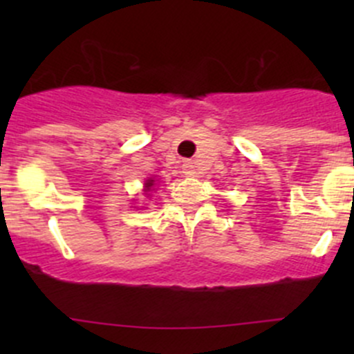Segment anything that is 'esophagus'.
Wrapping results in <instances>:
<instances>
[{"mask_svg":"<svg viewBox=\"0 0 354 354\" xmlns=\"http://www.w3.org/2000/svg\"><path fill=\"white\" fill-rule=\"evenodd\" d=\"M181 169H183L185 176H195L194 162H190V160H185V162L181 164Z\"/></svg>","mask_w":354,"mask_h":354,"instance_id":"34e87169","label":"esophagus"}]
</instances>
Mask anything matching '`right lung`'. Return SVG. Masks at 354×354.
I'll return each mask as SVG.
<instances>
[{"instance_id": "right-lung-1", "label": "right lung", "mask_w": 354, "mask_h": 354, "mask_svg": "<svg viewBox=\"0 0 354 354\" xmlns=\"http://www.w3.org/2000/svg\"><path fill=\"white\" fill-rule=\"evenodd\" d=\"M154 183H156V181L152 180V178H149V180L145 181V192H151V188L154 187Z\"/></svg>"}]
</instances>
